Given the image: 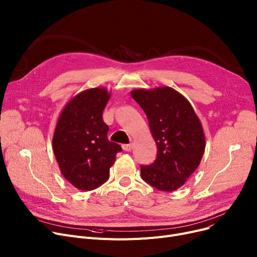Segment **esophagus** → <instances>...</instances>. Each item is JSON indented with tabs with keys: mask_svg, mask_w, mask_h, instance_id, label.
<instances>
[{
	"mask_svg": "<svg viewBox=\"0 0 257 257\" xmlns=\"http://www.w3.org/2000/svg\"><path fill=\"white\" fill-rule=\"evenodd\" d=\"M121 148H123V150H124V151H126V152H129V151H131V150H132L133 145H132V144L123 145V146H121Z\"/></svg>",
	"mask_w": 257,
	"mask_h": 257,
	"instance_id": "esophagus-1",
	"label": "esophagus"
}]
</instances>
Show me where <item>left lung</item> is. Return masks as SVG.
Masks as SVG:
<instances>
[{
	"label": "left lung",
	"mask_w": 257,
	"mask_h": 257,
	"mask_svg": "<svg viewBox=\"0 0 257 257\" xmlns=\"http://www.w3.org/2000/svg\"><path fill=\"white\" fill-rule=\"evenodd\" d=\"M145 111L157 155L154 163L141 166L145 182L161 192L182 186L199 167L205 150V137L194 108L171 87L131 91Z\"/></svg>",
	"instance_id": "left-lung-1"
}]
</instances>
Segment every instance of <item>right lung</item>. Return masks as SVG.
I'll use <instances>...</instances> for the list:
<instances>
[{"label":"right lung","instance_id":"obj_1","mask_svg":"<svg viewBox=\"0 0 257 257\" xmlns=\"http://www.w3.org/2000/svg\"><path fill=\"white\" fill-rule=\"evenodd\" d=\"M110 98L106 88H89L69 101L53 136V151L63 177L81 191H91L109 178V169L121 151L109 142L103 110Z\"/></svg>","mask_w":257,"mask_h":257}]
</instances>
